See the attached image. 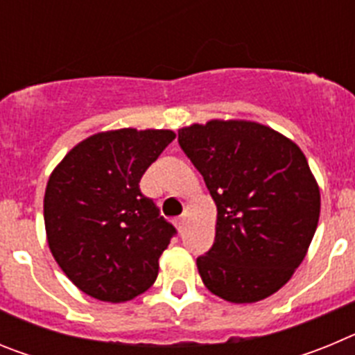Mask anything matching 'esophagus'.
I'll list each match as a JSON object with an SVG mask.
<instances>
[{
    "label": "esophagus",
    "instance_id": "esophagus-1",
    "mask_svg": "<svg viewBox=\"0 0 355 355\" xmlns=\"http://www.w3.org/2000/svg\"><path fill=\"white\" fill-rule=\"evenodd\" d=\"M174 224H175V227H178V231H180L181 234L184 233V227H187V218H184V216H178V218H175L174 220Z\"/></svg>",
    "mask_w": 355,
    "mask_h": 355
}]
</instances>
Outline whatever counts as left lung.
I'll return each instance as SVG.
<instances>
[{"label":"left lung","mask_w":355,"mask_h":355,"mask_svg":"<svg viewBox=\"0 0 355 355\" xmlns=\"http://www.w3.org/2000/svg\"><path fill=\"white\" fill-rule=\"evenodd\" d=\"M216 205L215 243L197 258L205 286L233 304L279 291L306 258L320 188L300 147L270 126L211 119L180 130Z\"/></svg>","instance_id":"left-lung-1"}]
</instances>
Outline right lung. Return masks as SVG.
<instances>
[{
  "label": "right lung",
  "mask_w": 355,
  "mask_h": 355,
  "mask_svg": "<svg viewBox=\"0 0 355 355\" xmlns=\"http://www.w3.org/2000/svg\"><path fill=\"white\" fill-rule=\"evenodd\" d=\"M174 139L172 130L101 131L72 147L49 175V250L83 293L119 304L155 284L175 229L139 183Z\"/></svg>",
  "instance_id": "1"
}]
</instances>
